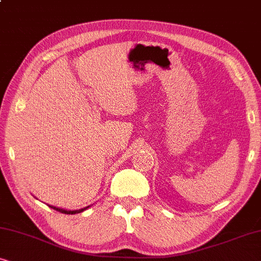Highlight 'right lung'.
Listing matches in <instances>:
<instances>
[{
  "label": "right lung",
  "instance_id": "1",
  "mask_svg": "<svg viewBox=\"0 0 261 261\" xmlns=\"http://www.w3.org/2000/svg\"><path fill=\"white\" fill-rule=\"evenodd\" d=\"M50 208H53L54 211L57 212H60V213H64V214H76V213H82L83 211H85V209H87L89 207L86 208H83V209H79V211H65V209H61V208H58V207H54V205H49Z\"/></svg>",
  "mask_w": 261,
  "mask_h": 261
}]
</instances>
